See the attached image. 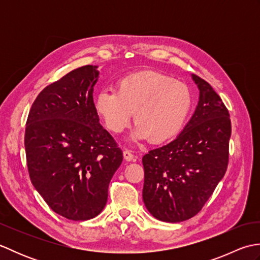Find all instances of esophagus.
<instances>
[{"instance_id": "obj_1", "label": "esophagus", "mask_w": 260, "mask_h": 260, "mask_svg": "<svg viewBox=\"0 0 260 260\" xmlns=\"http://www.w3.org/2000/svg\"><path fill=\"white\" fill-rule=\"evenodd\" d=\"M124 157H125L126 161H128V162L134 161V159H135L133 152H132L131 150H127V148H125V150H124Z\"/></svg>"}]
</instances>
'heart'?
<instances>
[{"label": "heart", "mask_w": 260, "mask_h": 260, "mask_svg": "<svg viewBox=\"0 0 260 260\" xmlns=\"http://www.w3.org/2000/svg\"><path fill=\"white\" fill-rule=\"evenodd\" d=\"M192 107L190 88L156 71L126 76L117 81L115 90H102L93 98L95 112L108 131L121 133L129 125L134 112L137 125L133 139H151L153 143L178 135Z\"/></svg>", "instance_id": "obj_1"}]
</instances>
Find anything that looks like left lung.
Returning <instances> with one entry per match:
<instances>
[{"label":"left lung","instance_id":"8db88e82","mask_svg":"<svg viewBox=\"0 0 260 260\" xmlns=\"http://www.w3.org/2000/svg\"><path fill=\"white\" fill-rule=\"evenodd\" d=\"M192 78L200 96L189 123L174 141L142 158L143 201L165 222L184 221L200 212L228 168V109L209 82L197 75Z\"/></svg>","mask_w":260,"mask_h":260}]
</instances>
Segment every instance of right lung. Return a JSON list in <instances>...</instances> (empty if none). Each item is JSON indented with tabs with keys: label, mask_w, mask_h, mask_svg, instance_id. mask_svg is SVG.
Here are the masks:
<instances>
[{
	"label": "right lung",
	"mask_w": 260,
	"mask_h": 260,
	"mask_svg": "<svg viewBox=\"0 0 260 260\" xmlns=\"http://www.w3.org/2000/svg\"><path fill=\"white\" fill-rule=\"evenodd\" d=\"M97 66H84L47 86L26 119L24 146L33 186L54 212L74 221L95 218L123 151L99 124L92 91Z\"/></svg>",
	"instance_id": "obj_1"
}]
</instances>
